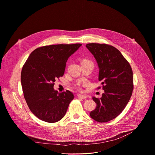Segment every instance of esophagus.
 I'll use <instances>...</instances> for the list:
<instances>
[{"mask_svg": "<svg viewBox=\"0 0 155 155\" xmlns=\"http://www.w3.org/2000/svg\"><path fill=\"white\" fill-rule=\"evenodd\" d=\"M77 96H78V97L79 98H81V99H86V98L87 97V96H85V95H83V94H78Z\"/></svg>", "mask_w": 155, "mask_h": 155, "instance_id": "obj_1", "label": "esophagus"}]
</instances>
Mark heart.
<instances>
[{
	"label": "heart",
	"instance_id": "1",
	"mask_svg": "<svg viewBox=\"0 0 155 155\" xmlns=\"http://www.w3.org/2000/svg\"><path fill=\"white\" fill-rule=\"evenodd\" d=\"M87 62H91L90 61L88 60V59H83L81 63H87ZM75 87L77 89H80V87H81V83H78L75 85Z\"/></svg>",
	"mask_w": 155,
	"mask_h": 155
}]
</instances>
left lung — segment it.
Listing matches in <instances>:
<instances>
[{
  "mask_svg": "<svg viewBox=\"0 0 155 155\" xmlns=\"http://www.w3.org/2000/svg\"><path fill=\"white\" fill-rule=\"evenodd\" d=\"M86 47L96 60L100 69L98 80L104 91L101 97H93L96 107L90 116L97 122H106L117 117L130 99L134 90L132 69L114 46L90 43Z\"/></svg>",
  "mask_w": 155,
  "mask_h": 155,
  "instance_id": "8db88e82",
  "label": "left lung"
}]
</instances>
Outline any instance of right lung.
<instances>
[{
    "label": "right lung",
    "instance_id": "right-lung-1",
    "mask_svg": "<svg viewBox=\"0 0 155 155\" xmlns=\"http://www.w3.org/2000/svg\"><path fill=\"white\" fill-rule=\"evenodd\" d=\"M81 44L55 45L35 49L23 66L21 83L26 104L33 114L46 122L62 119L74 98L68 90L59 93L54 82L64 75L66 62Z\"/></svg>",
    "mask_w": 155,
    "mask_h": 155
}]
</instances>
